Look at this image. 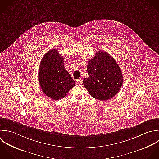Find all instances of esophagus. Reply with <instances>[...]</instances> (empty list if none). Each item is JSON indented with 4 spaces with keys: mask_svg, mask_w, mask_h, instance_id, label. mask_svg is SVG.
<instances>
[{
    "mask_svg": "<svg viewBox=\"0 0 159 159\" xmlns=\"http://www.w3.org/2000/svg\"><path fill=\"white\" fill-rule=\"evenodd\" d=\"M76 82H77V84H81L82 82V79H77V80H76Z\"/></svg>",
    "mask_w": 159,
    "mask_h": 159,
    "instance_id": "obj_1",
    "label": "esophagus"
}]
</instances>
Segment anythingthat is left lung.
Masks as SVG:
<instances>
[{"instance_id": "obj_1", "label": "left lung", "mask_w": 159, "mask_h": 159, "mask_svg": "<svg viewBox=\"0 0 159 159\" xmlns=\"http://www.w3.org/2000/svg\"><path fill=\"white\" fill-rule=\"evenodd\" d=\"M88 77L83 80V84L90 95L99 100H108L117 94L123 84L121 69L109 54L98 51L89 61Z\"/></svg>"}]
</instances>
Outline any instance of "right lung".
<instances>
[{
  "mask_svg": "<svg viewBox=\"0 0 159 159\" xmlns=\"http://www.w3.org/2000/svg\"><path fill=\"white\" fill-rule=\"evenodd\" d=\"M38 80L44 93L54 100L64 98L75 85V82L65 69L62 57L55 49L47 52L42 58Z\"/></svg>",
  "mask_w": 159,
  "mask_h": 159,
  "instance_id": "right-lung-1",
  "label": "right lung"
}]
</instances>
